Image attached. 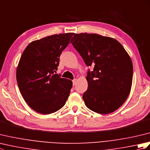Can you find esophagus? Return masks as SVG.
Returning <instances> with one entry per match:
<instances>
[{"label":"esophagus","instance_id":"1","mask_svg":"<svg viewBox=\"0 0 150 150\" xmlns=\"http://www.w3.org/2000/svg\"><path fill=\"white\" fill-rule=\"evenodd\" d=\"M77 79H73V85H75L76 83H77Z\"/></svg>","mask_w":150,"mask_h":150}]
</instances>
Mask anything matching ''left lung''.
<instances>
[{"instance_id": "8db88e82", "label": "left lung", "mask_w": 150, "mask_h": 150, "mask_svg": "<svg viewBox=\"0 0 150 150\" xmlns=\"http://www.w3.org/2000/svg\"><path fill=\"white\" fill-rule=\"evenodd\" d=\"M71 43L86 66L94 67L86 77V106L100 114L117 110L131 91L133 64L128 53L117 40L98 34L76 33Z\"/></svg>"}]
</instances>
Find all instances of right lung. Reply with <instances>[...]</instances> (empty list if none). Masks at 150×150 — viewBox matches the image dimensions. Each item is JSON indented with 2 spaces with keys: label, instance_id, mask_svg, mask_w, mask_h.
<instances>
[{
  "label": "right lung",
  "instance_id": "right-lung-1",
  "mask_svg": "<svg viewBox=\"0 0 150 150\" xmlns=\"http://www.w3.org/2000/svg\"><path fill=\"white\" fill-rule=\"evenodd\" d=\"M73 34L53 35L33 41L22 53L16 73L18 86L28 106L38 113L55 112L68 99L72 81L55 73L60 54Z\"/></svg>",
  "mask_w": 150,
  "mask_h": 150
}]
</instances>
